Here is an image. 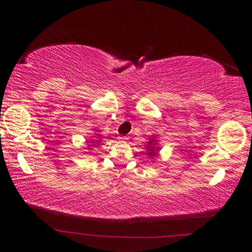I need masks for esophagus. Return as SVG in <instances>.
<instances>
[{"label":"esophagus","mask_w":252,"mask_h":252,"mask_svg":"<svg viewBox=\"0 0 252 252\" xmlns=\"http://www.w3.org/2000/svg\"><path fill=\"white\" fill-rule=\"evenodd\" d=\"M126 140H128L126 136H118V141H121V142H126Z\"/></svg>","instance_id":"1"}]
</instances>
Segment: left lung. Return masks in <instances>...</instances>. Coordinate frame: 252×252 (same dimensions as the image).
I'll use <instances>...</instances> for the list:
<instances>
[{
    "instance_id": "1",
    "label": "left lung",
    "mask_w": 252,
    "mask_h": 252,
    "mask_svg": "<svg viewBox=\"0 0 252 252\" xmlns=\"http://www.w3.org/2000/svg\"><path fill=\"white\" fill-rule=\"evenodd\" d=\"M146 148H147V155L149 156L150 158H156L158 156V152H160V146H158V140L155 137H150L149 141L146 144Z\"/></svg>"
}]
</instances>
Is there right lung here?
Returning a JSON list of instances; mask_svg holds the SVG:
<instances>
[{
    "label": "right lung",
    "mask_w": 252,
    "mask_h": 252,
    "mask_svg": "<svg viewBox=\"0 0 252 252\" xmlns=\"http://www.w3.org/2000/svg\"><path fill=\"white\" fill-rule=\"evenodd\" d=\"M94 131H96L94 132V140H91V141H89L88 142V149L89 150H92L94 148H96L97 146H99V143L102 142V140H103V136L99 134V130H97V129H94ZM86 154H89L88 152H86Z\"/></svg>",
    "instance_id": "1"
}]
</instances>
